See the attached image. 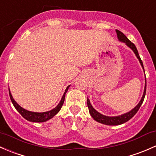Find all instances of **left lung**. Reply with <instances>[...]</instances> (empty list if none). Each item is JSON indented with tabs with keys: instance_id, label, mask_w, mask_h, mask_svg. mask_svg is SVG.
Returning <instances> with one entry per match:
<instances>
[{
	"instance_id": "1",
	"label": "left lung",
	"mask_w": 156,
	"mask_h": 156,
	"mask_svg": "<svg viewBox=\"0 0 156 156\" xmlns=\"http://www.w3.org/2000/svg\"><path fill=\"white\" fill-rule=\"evenodd\" d=\"M115 31H116L117 37H118V39L120 41H122V42L126 43L127 46H129V47L134 51V52L135 53L136 56H137V58L139 59L140 62V65H142L143 68L144 69L142 60L140 59V57L139 53H138L137 49V48H136L135 45H134L132 42H131V41L127 38V37L122 33V32H121L119 30H115ZM146 90H147V80H146L145 89H144V94H143V97L142 98H141L140 101L139 102V104H138L132 110H131V111L128 112V113L123 114V115H119V116H112V117L106 116V115H102V114L99 113L98 112L96 111V110L93 108L91 103L89 101V99L87 98V105H88V107H89L90 115H91V117H92L95 121L98 122L100 123H102V124L107 125V126H118V125L123 124V123L126 122H128V120L131 119L137 113L138 110H139L141 104H142L143 102H144V98H145V94H146Z\"/></svg>"
}]
</instances>
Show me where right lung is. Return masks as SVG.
Here are the masks:
<instances>
[{
	"instance_id": "right-lung-1",
	"label": "right lung",
	"mask_w": 156,
	"mask_h": 156,
	"mask_svg": "<svg viewBox=\"0 0 156 156\" xmlns=\"http://www.w3.org/2000/svg\"><path fill=\"white\" fill-rule=\"evenodd\" d=\"M70 87V86H68L67 87L66 90H65V93H64L63 96H62V98L61 100L60 103L58 104V106L56 107H55L53 110H50V111L44 112V113H34V112H30L28 110H25L24 108L21 107L20 106L17 104L16 102L14 101L13 98L12 97V94H11L10 91L9 90V98L11 99V101H12V104L15 107V108L16 109L17 111L22 115V116L23 118H25V119L28 120V121L33 122H46L47 120L52 119L54 115H55L56 114L60 111L61 108H62V105H63L64 102H65V94L68 90V88Z\"/></svg>"
}]
</instances>
